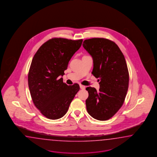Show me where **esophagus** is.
Returning a JSON list of instances; mask_svg holds the SVG:
<instances>
[{
  "label": "esophagus",
  "instance_id": "obj_1",
  "mask_svg": "<svg viewBox=\"0 0 157 157\" xmlns=\"http://www.w3.org/2000/svg\"><path fill=\"white\" fill-rule=\"evenodd\" d=\"M79 86H80V89H82V90H84V89H85V86H83V85L80 84Z\"/></svg>",
  "mask_w": 157,
  "mask_h": 157
}]
</instances>
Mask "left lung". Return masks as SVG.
Here are the masks:
<instances>
[{
    "label": "left lung",
    "instance_id": "1",
    "mask_svg": "<svg viewBox=\"0 0 157 157\" xmlns=\"http://www.w3.org/2000/svg\"><path fill=\"white\" fill-rule=\"evenodd\" d=\"M83 46L94 59L92 74L99 78L100 89L86 88L88 114L99 121L111 118L122 107L128 88L129 73L124 56L115 43L106 38L84 40Z\"/></svg>",
    "mask_w": 157,
    "mask_h": 157
}]
</instances>
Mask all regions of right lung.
I'll use <instances>...</instances> for the list:
<instances>
[{
  "label": "right lung",
  "mask_w": 157,
  "mask_h": 157,
  "mask_svg": "<svg viewBox=\"0 0 157 157\" xmlns=\"http://www.w3.org/2000/svg\"><path fill=\"white\" fill-rule=\"evenodd\" d=\"M83 39L53 38L43 44L35 53L28 73L32 100L43 115L57 119L65 115L80 87L63 82L64 71Z\"/></svg>",
  "instance_id": "1"
}]
</instances>
